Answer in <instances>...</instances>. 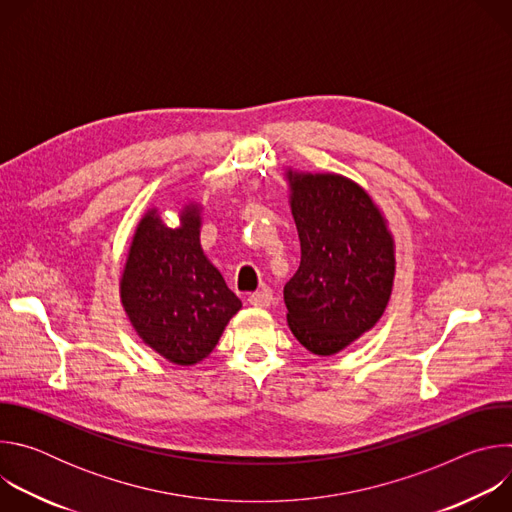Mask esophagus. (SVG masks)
I'll return each mask as SVG.
<instances>
[{
	"mask_svg": "<svg viewBox=\"0 0 512 512\" xmlns=\"http://www.w3.org/2000/svg\"><path fill=\"white\" fill-rule=\"evenodd\" d=\"M247 302H249L251 306H255V308H267V306H271V302H273V291H271L269 287H263V289L255 291V294H251V296L247 298Z\"/></svg>",
	"mask_w": 512,
	"mask_h": 512,
	"instance_id": "esophagus-1",
	"label": "esophagus"
}]
</instances>
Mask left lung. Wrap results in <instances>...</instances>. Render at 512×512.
<instances>
[{"mask_svg":"<svg viewBox=\"0 0 512 512\" xmlns=\"http://www.w3.org/2000/svg\"><path fill=\"white\" fill-rule=\"evenodd\" d=\"M302 261L283 287L287 326L318 356H332L385 314L395 281V239L371 194L334 172L285 170Z\"/></svg>","mask_w":512,"mask_h":512,"instance_id":"8db88e82","label":"left lung"}]
</instances>
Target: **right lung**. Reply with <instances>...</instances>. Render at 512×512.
Here are the masks:
<instances>
[{"label": "right lung", "mask_w": 512, "mask_h": 512, "mask_svg": "<svg viewBox=\"0 0 512 512\" xmlns=\"http://www.w3.org/2000/svg\"><path fill=\"white\" fill-rule=\"evenodd\" d=\"M178 218V227H168L156 206L139 218L119 298L145 346L192 367L214 350L243 304L202 251V206L188 202Z\"/></svg>", "instance_id": "1"}]
</instances>
